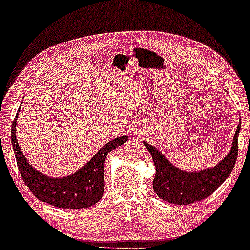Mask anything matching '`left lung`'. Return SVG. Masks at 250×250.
Instances as JSON below:
<instances>
[{
	"mask_svg": "<svg viewBox=\"0 0 250 250\" xmlns=\"http://www.w3.org/2000/svg\"><path fill=\"white\" fill-rule=\"evenodd\" d=\"M240 124L236 129L232 147L222 162L214 168L200 171L179 170L167 161L154 146L144 142V145L153 157L156 167L153 188L162 199L176 205H189L210 196L234 169L238 156V134Z\"/></svg>",
	"mask_w": 250,
	"mask_h": 250,
	"instance_id": "obj_1",
	"label": "left lung"
}]
</instances>
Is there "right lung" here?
<instances>
[{
  "label": "right lung",
  "instance_id": "obj_1",
  "mask_svg": "<svg viewBox=\"0 0 250 250\" xmlns=\"http://www.w3.org/2000/svg\"><path fill=\"white\" fill-rule=\"evenodd\" d=\"M19 112L11 128V140L21 177L36 198L63 209H82L91 207L104 193V163L109 152L127 141V136L114 138L96 153L86 165L71 176L63 178L47 177L32 168L16 141L15 125Z\"/></svg>",
  "mask_w": 250,
  "mask_h": 250
}]
</instances>
